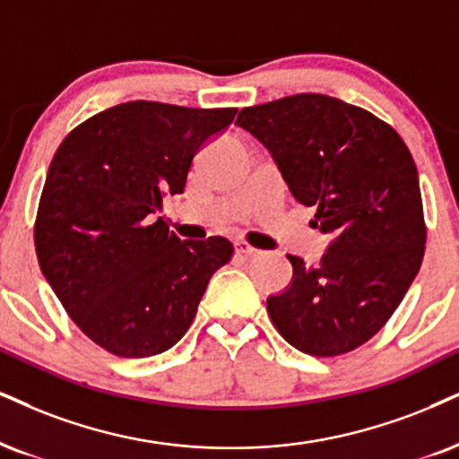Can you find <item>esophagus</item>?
Here are the masks:
<instances>
[{
  "label": "esophagus",
  "mask_w": 459,
  "mask_h": 459,
  "mask_svg": "<svg viewBox=\"0 0 459 459\" xmlns=\"http://www.w3.org/2000/svg\"><path fill=\"white\" fill-rule=\"evenodd\" d=\"M236 253H240V255H245V257L264 255V251H259V248L247 245V242H238V245H236Z\"/></svg>",
  "instance_id": "34e87169"
}]
</instances>
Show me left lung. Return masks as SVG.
<instances>
[{"label": "left lung", "mask_w": 459, "mask_h": 459, "mask_svg": "<svg viewBox=\"0 0 459 459\" xmlns=\"http://www.w3.org/2000/svg\"><path fill=\"white\" fill-rule=\"evenodd\" d=\"M236 126L273 152L291 195L332 236L319 265L299 257L268 315L302 353L333 358L370 341L400 307L426 251L417 166L398 132L359 106L298 93L242 108Z\"/></svg>", "instance_id": "1"}]
</instances>
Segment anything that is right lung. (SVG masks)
Listing matches in <instances>:
<instances>
[{
  "label": "right lung",
  "mask_w": 459,
  "mask_h": 459,
  "mask_svg": "<svg viewBox=\"0 0 459 459\" xmlns=\"http://www.w3.org/2000/svg\"><path fill=\"white\" fill-rule=\"evenodd\" d=\"M236 108L127 101L65 135L39 195L33 242L42 274L84 336L118 358L174 347L234 255L230 240H180L161 217L195 152Z\"/></svg>",
  "instance_id": "right-lung-1"
}]
</instances>
